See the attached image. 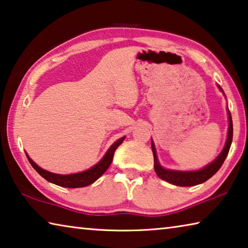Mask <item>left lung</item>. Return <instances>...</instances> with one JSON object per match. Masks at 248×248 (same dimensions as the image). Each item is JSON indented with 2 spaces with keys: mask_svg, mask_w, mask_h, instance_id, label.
<instances>
[{
  "mask_svg": "<svg viewBox=\"0 0 248 248\" xmlns=\"http://www.w3.org/2000/svg\"><path fill=\"white\" fill-rule=\"evenodd\" d=\"M217 87H219L220 91L223 93V90H222L220 86ZM228 115H229V131H228V139H226L224 148L222 150V152L219 154V156H217L212 163H210L209 165L203 167L202 170L183 171V170H174L164 169V167H162V165L159 164L157 155H156V151H155V146L152 141V151L154 155V170L158 177L171 185H175V186H182V187L195 186V185L202 184L205 182V180L211 178L212 176L220 170L222 164H223V162L225 161V158L229 154L231 144H232L233 124H232V117H231V112L229 110V108H228Z\"/></svg>",
  "mask_w": 248,
  "mask_h": 248,
  "instance_id": "1",
  "label": "left lung"
}]
</instances>
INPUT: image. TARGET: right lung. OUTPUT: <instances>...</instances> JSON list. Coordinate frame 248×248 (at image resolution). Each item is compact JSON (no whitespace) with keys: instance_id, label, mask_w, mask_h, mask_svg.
Wrapping results in <instances>:
<instances>
[{"instance_id":"obj_1","label":"right lung","mask_w":248,"mask_h":248,"mask_svg":"<svg viewBox=\"0 0 248 248\" xmlns=\"http://www.w3.org/2000/svg\"><path fill=\"white\" fill-rule=\"evenodd\" d=\"M125 137L120 138L119 140H117L114 144H112L110 148L108 149L106 154L104 155V157L100 159L97 164L91 167L90 170L85 171H82V173H77V174H70V175H59L54 173H50V171L43 170L41 167L36 164L32 159L28 156L27 153V158L29 163H31V166L36 170L37 173L40 176L48 180V182L52 183L54 185H58V186L65 187V188H78V187H86L89 185L93 184L95 180H97L100 176H102L105 171L108 170V167L110 166L112 162V157H114V153L117 150V148L123 143Z\"/></svg>"}]
</instances>
